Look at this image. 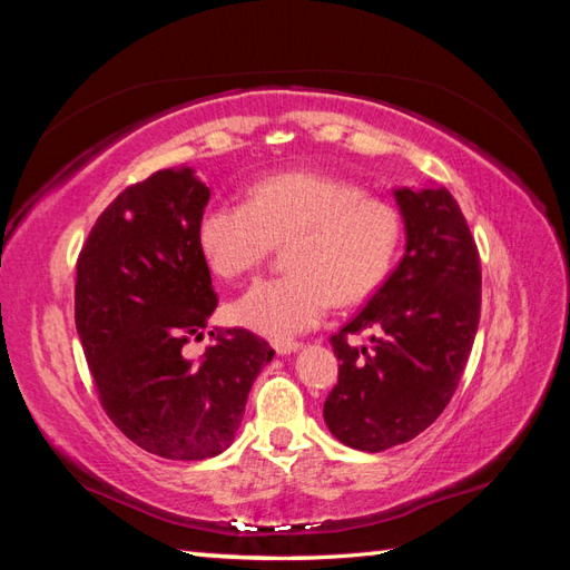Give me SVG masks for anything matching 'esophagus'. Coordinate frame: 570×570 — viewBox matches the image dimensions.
<instances>
[{"instance_id":"1","label":"esophagus","mask_w":570,"mask_h":570,"mask_svg":"<svg viewBox=\"0 0 570 570\" xmlns=\"http://www.w3.org/2000/svg\"><path fill=\"white\" fill-rule=\"evenodd\" d=\"M272 347L276 350L278 355H292V353H296V350L301 347V343L298 341H274Z\"/></svg>"}]
</instances>
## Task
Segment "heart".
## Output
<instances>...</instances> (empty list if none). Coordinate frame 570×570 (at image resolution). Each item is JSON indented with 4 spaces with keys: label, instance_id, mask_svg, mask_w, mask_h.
<instances>
[{
    "label": "heart",
    "instance_id": "heart-1",
    "mask_svg": "<svg viewBox=\"0 0 570 570\" xmlns=\"http://www.w3.org/2000/svg\"><path fill=\"white\" fill-rule=\"evenodd\" d=\"M402 233L394 203L313 171L262 178L247 203H210L198 220L203 257L223 278L257 272L274 245H286L288 274L257 282L233 306L239 325L269 337L304 333L325 318L333 301L350 306L377 292Z\"/></svg>",
    "mask_w": 570,
    "mask_h": 570
}]
</instances>
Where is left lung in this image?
<instances>
[{"instance_id": "obj_1", "label": "left lung", "mask_w": 570, "mask_h": 570, "mask_svg": "<svg viewBox=\"0 0 570 570\" xmlns=\"http://www.w3.org/2000/svg\"><path fill=\"white\" fill-rule=\"evenodd\" d=\"M406 252L357 316L331 337L341 360L323 419L337 441L380 453L441 416L480 323V254L445 188L394 190ZM370 330V346L352 337Z\"/></svg>"}]
</instances>
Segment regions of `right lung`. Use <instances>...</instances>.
<instances>
[{
	"mask_svg": "<svg viewBox=\"0 0 570 570\" xmlns=\"http://www.w3.org/2000/svg\"><path fill=\"white\" fill-rule=\"evenodd\" d=\"M208 200L193 168L156 171L107 205L76 266V328L105 414L168 460L223 453L274 357L245 328L213 333L198 360L184 355L217 306L198 245Z\"/></svg>",
	"mask_w": 570,
	"mask_h": 570,
	"instance_id": "obj_1",
	"label": "right lung"
}]
</instances>
